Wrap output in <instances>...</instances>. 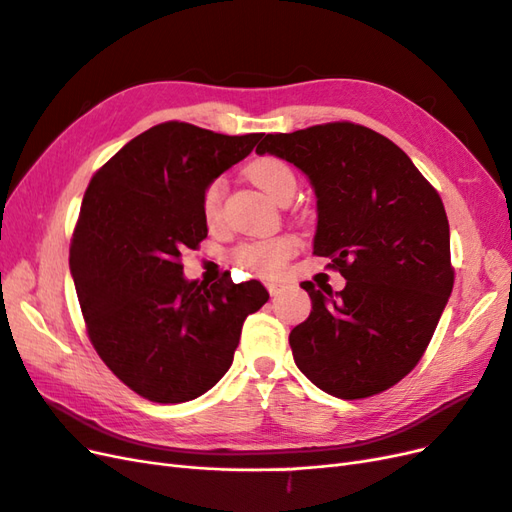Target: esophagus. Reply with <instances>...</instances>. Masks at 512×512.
Here are the masks:
<instances>
[{
  "instance_id": "obj_1",
  "label": "esophagus",
  "mask_w": 512,
  "mask_h": 512,
  "mask_svg": "<svg viewBox=\"0 0 512 512\" xmlns=\"http://www.w3.org/2000/svg\"><path fill=\"white\" fill-rule=\"evenodd\" d=\"M267 290H269V294H271V297H277V294H280V292L284 290V284H277V282H269V284H267Z\"/></svg>"
}]
</instances>
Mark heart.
Here are the masks:
<instances>
[{
	"instance_id": "b5f03b06",
	"label": "heart",
	"mask_w": 512,
	"mask_h": 512,
	"mask_svg": "<svg viewBox=\"0 0 512 512\" xmlns=\"http://www.w3.org/2000/svg\"><path fill=\"white\" fill-rule=\"evenodd\" d=\"M247 175L258 185V188L265 192L275 203H284V200L292 198L294 190H297V177H294V170L288 162L275 156L258 158L247 168ZM222 205H224V181L213 179L207 183V188L200 196V213H203V220L209 228L220 226L222 222ZM299 241L282 235L273 239H256V241H245L235 247L232 252V260L235 265L250 271L260 277H277L286 262L297 254Z\"/></svg>"
}]
</instances>
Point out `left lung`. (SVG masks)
Returning <instances> with one entry per match:
<instances>
[{"label": "left lung", "instance_id": "8db88e82", "mask_svg": "<svg viewBox=\"0 0 512 512\" xmlns=\"http://www.w3.org/2000/svg\"><path fill=\"white\" fill-rule=\"evenodd\" d=\"M256 153L292 162L318 198L314 254L346 277L316 288L290 331L294 363L318 389L363 399L421 361L455 284L442 198L389 138L352 121L262 136Z\"/></svg>", "mask_w": 512, "mask_h": 512}]
</instances>
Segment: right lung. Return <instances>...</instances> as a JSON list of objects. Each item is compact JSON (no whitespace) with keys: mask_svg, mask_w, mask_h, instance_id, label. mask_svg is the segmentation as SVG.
I'll use <instances>...</instances> for the list:
<instances>
[{"mask_svg":"<svg viewBox=\"0 0 512 512\" xmlns=\"http://www.w3.org/2000/svg\"><path fill=\"white\" fill-rule=\"evenodd\" d=\"M262 134L228 136L164 121L91 177L70 241V271L89 342L141 397L181 404L232 363L245 318L267 303L260 282H188L181 252L207 237L200 196Z\"/></svg>","mask_w":512,"mask_h":512,"instance_id":"obj_1","label":"right lung"}]
</instances>
